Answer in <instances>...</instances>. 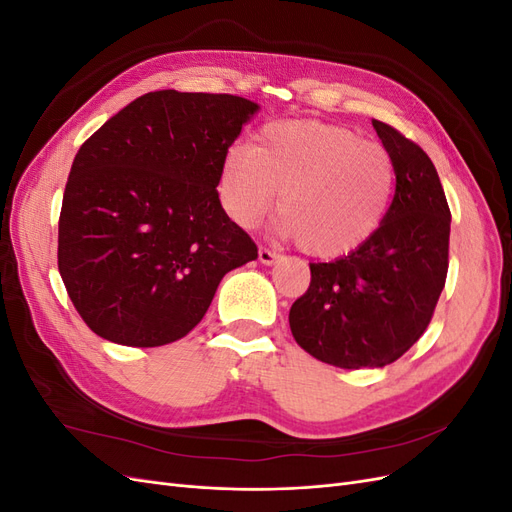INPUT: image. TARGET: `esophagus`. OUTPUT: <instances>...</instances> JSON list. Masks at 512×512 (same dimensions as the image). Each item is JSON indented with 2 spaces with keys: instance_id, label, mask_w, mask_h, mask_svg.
Instances as JSON below:
<instances>
[{
  "instance_id": "obj_1",
  "label": "esophagus",
  "mask_w": 512,
  "mask_h": 512,
  "mask_svg": "<svg viewBox=\"0 0 512 512\" xmlns=\"http://www.w3.org/2000/svg\"><path fill=\"white\" fill-rule=\"evenodd\" d=\"M258 260L262 262V265H273V262L277 260V254L273 250H269V247H260Z\"/></svg>"
}]
</instances>
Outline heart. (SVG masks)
Returning <instances> with one entry per match:
<instances>
[{"instance_id": "1", "label": "heart", "mask_w": 512, "mask_h": 512, "mask_svg": "<svg viewBox=\"0 0 512 512\" xmlns=\"http://www.w3.org/2000/svg\"><path fill=\"white\" fill-rule=\"evenodd\" d=\"M280 230L303 252L335 258L376 235L395 194V164L382 145L333 123H267L250 147L226 151L218 194L232 222L256 226L275 203Z\"/></svg>"}]
</instances>
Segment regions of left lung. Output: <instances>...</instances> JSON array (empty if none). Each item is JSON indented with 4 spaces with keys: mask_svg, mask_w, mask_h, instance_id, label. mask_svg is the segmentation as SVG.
Returning <instances> with one entry per match:
<instances>
[{
    "mask_svg": "<svg viewBox=\"0 0 512 512\" xmlns=\"http://www.w3.org/2000/svg\"><path fill=\"white\" fill-rule=\"evenodd\" d=\"M395 164V196L378 232L333 262H309L312 282L290 307V331L318 361L384 367L427 329L448 271L451 211L427 153L374 119Z\"/></svg>",
    "mask_w": 512,
    "mask_h": 512,
    "instance_id": "obj_1",
    "label": "left lung"
}]
</instances>
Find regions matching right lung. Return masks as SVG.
Masks as SVG:
<instances>
[{
	"label": "right lung",
	"instance_id": "obj_1",
	"mask_svg": "<svg viewBox=\"0 0 512 512\" xmlns=\"http://www.w3.org/2000/svg\"><path fill=\"white\" fill-rule=\"evenodd\" d=\"M258 108L228 94L151 91L83 143L61 203L57 265L96 335L134 348L177 342L222 277L258 258L215 190Z\"/></svg>",
	"mask_w": 512,
	"mask_h": 512
}]
</instances>
